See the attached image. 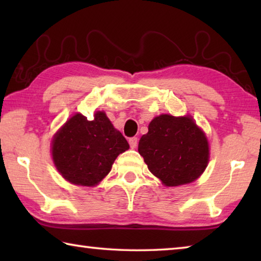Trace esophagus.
<instances>
[{"mask_svg":"<svg viewBox=\"0 0 261 261\" xmlns=\"http://www.w3.org/2000/svg\"><path fill=\"white\" fill-rule=\"evenodd\" d=\"M129 144H130L131 148H136L137 144H138V138H136V137H132V138L129 139Z\"/></svg>","mask_w":261,"mask_h":261,"instance_id":"1","label":"esophagus"}]
</instances>
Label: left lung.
<instances>
[{
  "instance_id": "obj_1",
  "label": "left lung",
  "mask_w": 261,
  "mask_h": 261,
  "mask_svg": "<svg viewBox=\"0 0 261 261\" xmlns=\"http://www.w3.org/2000/svg\"><path fill=\"white\" fill-rule=\"evenodd\" d=\"M138 152L151 173L166 187L191 183L210 160L207 137L191 116L162 114L153 118L139 140Z\"/></svg>"
}]
</instances>
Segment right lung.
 Instances as JSON below:
<instances>
[{
    "mask_svg": "<svg viewBox=\"0 0 261 261\" xmlns=\"http://www.w3.org/2000/svg\"><path fill=\"white\" fill-rule=\"evenodd\" d=\"M126 149V139L103 112H96L92 121L74 114L51 141L56 169L68 182L83 187H94L101 182L116 158Z\"/></svg>",
    "mask_w": 261,
    "mask_h": 261,
    "instance_id": "add662e5",
    "label": "right lung"
}]
</instances>
